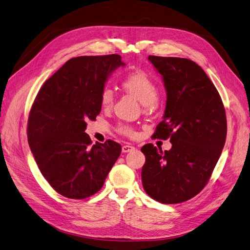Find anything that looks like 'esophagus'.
<instances>
[{"label": "esophagus", "mask_w": 250, "mask_h": 250, "mask_svg": "<svg viewBox=\"0 0 250 250\" xmlns=\"http://www.w3.org/2000/svg\"><path fill=\"white\" fill-rule=\"evenodd\" d=\"M133 149H134V147L131 145H124V146H122V152H124V153L130 152V151H132Z\"/></svg>", "instance_id": "esophagus-1"}]
</instances>
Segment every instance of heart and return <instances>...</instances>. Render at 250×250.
Instances as JSON below:
<instances>
[{"mask_svg":"<svg viewBox=\"0 0 250 250\" xmlns=\"http://www.w3.org/2000/svg\"><path fill=\"white\" fill-rule=\"evenodd\" d=\"M122 87L127 92L134 96L137 99L146 107L151 106L157 101L158 86L154 80L148 74L142 71H133L127 74L122 81ZM115 101V95L112 89L109 87H104L100 94V103L103 108H110ZM121 132L127 137H133L134 130L127 125H120L118 128Z\"/></svg>","mask_w":250,"mask_h":250,"instance_id":"1","label":"heart"}]
</instances>
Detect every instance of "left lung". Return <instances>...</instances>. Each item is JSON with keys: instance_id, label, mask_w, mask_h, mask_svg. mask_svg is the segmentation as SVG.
Instances as JSON below:
<instances>
[{"instance_id": "1", "label": "left lung", "mask_w": 250, "mask_h": 250, "mask_svg": "<svg viewBox=\"0 0 250 250\" xmlns=\"http://www.w3.org/2000/svg\"><path fill=\"white\" fill-rule=\"evenodd\" d=\"M162 75L167 103L153 138L170 139L163 152L152 144L142 147L145 192L154 200L174 204L202 191L221 155L226 139V115L221 97L201 67L192 60L150 55Z\"/></svg>"}]
</instances>
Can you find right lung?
<instances>
[{"instance_id": "obj_1", "label": "right lung", "mask_w": 250, "mask_h": 250, "mask_svg": "<svg viewBox=\"0 0 250 250\" xmlns=\"http://www.w3.org/2000/svg\"><path fill=\"white\" fill-rule=\"evenodd\" d=\"M125 63L118 54L72 58L40 89L28 119V143L39 168L60 195L84 199L103 187L121 145L96 143L86 122L101 111L100 94L109 75Z\"/></svg>"}]
</instances>
